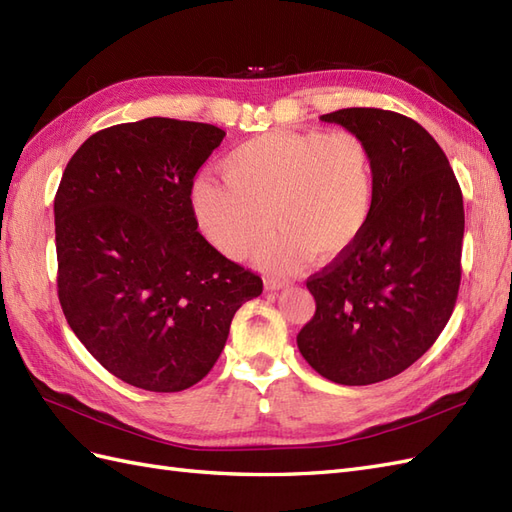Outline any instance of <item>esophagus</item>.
Masks as SVG:
<instances>
[{
	"label": "esophagus",
	"instance_id": "1",
	"mask_svg": "<svg viewBox=\"0 0 512 512\" xmlns=\"http://www.w3.org/2000/svg\"><path fill=\"white\" fill-rule=\"evenodd\" d=\"M264 285H266V290L268 292H277V290H283V287L287 285L283 279H274V277H266L264 279Z\"/></svg>",
	"mask_w": 512,
	"mask_h": 512
}]
</instances>
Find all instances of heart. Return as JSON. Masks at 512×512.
<instances>
[{"label": "heart", "mask_w": 512, "mask_h": 512, "mask_svg": "<svg viewBox=\"0 0 512 512\" xmlns=\"http://www.w3.org/2000/svg\"><path fill=\"white\" fill-rule=\"evenodd\" d=\"M220 170L222 179L194 181L196 225L222 255L244 259L274 218L281 229L257 251L270 272L346 255L374 214V155L352 131H266L231 149Z\"/></svg>", "instance_id": "1"}]
</instances>
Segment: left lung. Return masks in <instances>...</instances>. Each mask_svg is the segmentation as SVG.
I'll return each instance as SVG.
<instances>
[{
	"label": "left lung",
	"mask_w": 512,
	"mask_h": 512,
	"mask_svg": "<svg viewBox=\"0 0 512 512\" xmlns=\"http://www.w3.org/2000/svg\"><path fill=\"white\" fill-rule=\"evenodd\" d=\"M320 119L370 144L376 203L361 240L309 277L316 313L296 344L329 381L372 385L413 365L452 316L463 194L437 140L409 116L344 108Z\"/></svg>",
	"instance_id": "left-lung-1"
}]
</instances>
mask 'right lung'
<instances>
[{
    "label": "right lung",
    "instance_id": "1",
    "mask_svg": "<svg viewBox=\"0 0 512 512\" xmlns=\"http://www.w3.org/2000/svg\"><path fill=\"white\" fill-rule=\"evenodd\" d=\"M225 138L216 125L144 119L101 129L69 160L54 201L58 298L103 368L181 391L214 368L264 283L196 231L192 183Z\"/></svg>",
    "mask_w": 512,
    "mask_h": 512
}]
</instances>
